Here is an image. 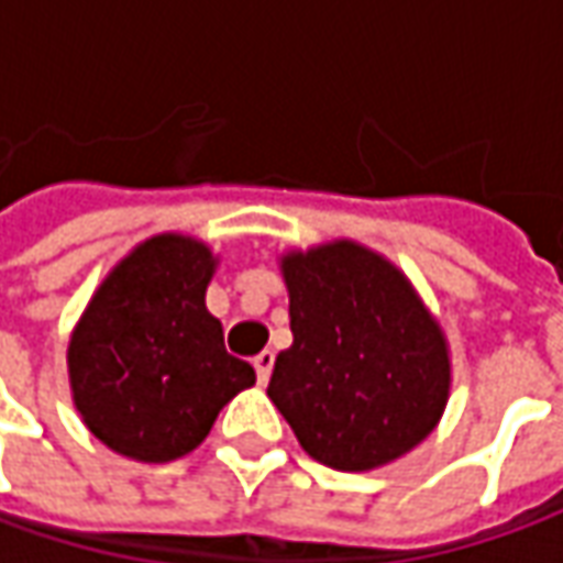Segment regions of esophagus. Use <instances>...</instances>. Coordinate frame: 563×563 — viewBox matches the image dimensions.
Wrapping results in <instances>:
<instances>
[{
	"label": "esophagus",
	"mask_w": 563,
	"mask_h": 563,
	"mask_svg": "<svg viewBox=\"0 0 563 563\" xmlns=\"http://www.w3.org/2000/svg\"><path fill=\"white\" fill-rule=\"evenodd\" d=\"M252 364H255V374H258V383H267V379H271V371H274V352H271V349H264L262 355H255V361H252Z\"/></svg>",
	"instance_id": "esophagus-1"
}]
</instances>
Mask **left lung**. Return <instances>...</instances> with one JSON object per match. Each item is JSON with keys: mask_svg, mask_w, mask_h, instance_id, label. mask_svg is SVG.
I'll list each match as a JSON object with an SVG mask.
<instances>
[{"mask_svg": "<svg viewBox=\"0 0 563 563\" xmlns=\"http://www.w3.org/2000/svg\"><path fill=\"white\" fill-rule=\"evenodd\" d=\"M292 345L267 396L308 455L371 471L411 452L442 417V330L389 262L355 243L286 255Z\"/></svg>", "mask_w": 563, "mask_h": 563, "instance_id": "left-lung-1", "label": "left lung"}]
</instances>
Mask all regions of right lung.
Returning <instances> with one entry per match:
<instances>
[{"label": "right lung", "mask_w": 563, "mask_h": 563, "mask_svg": "<svg viewBox=\"0 0 563 563\" xmlns=\"http://www.w3.org/2000/svg\"><path fill=\"white\" fill-rule=\"evenodd\" d=\"M211 252L186 236H155L118 264L89 301L68 349L84 423L133 461L192 452L214 417L255 383L252 364L223 349L205 308Z\"/></svg>", "instance_id": "right-lung-1"}]
</instances>
